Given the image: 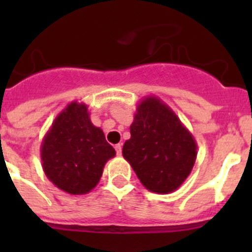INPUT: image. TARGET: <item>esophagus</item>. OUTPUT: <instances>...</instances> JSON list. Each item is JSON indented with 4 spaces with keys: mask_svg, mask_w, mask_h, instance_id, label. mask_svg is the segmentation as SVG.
Instances as JSON below:
<instances>
[{
    "mask_svg": "<svg viewBox=\"0 0 252 252\" xmlns=\"http://www.w3.org/2000/svg\"><path fill=\"white\" fill-rule=\"evenodd\" d=\"M116 149V153H117V155H121L122 154V145L121 144H117V145L115 146Z\"/></svg>",
    "mask_w": 252,
    "mask_h": 252,
    "instance_id": "1",
    "label": "esophagus"
}]
</instances>
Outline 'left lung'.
I'll return each mask as SVG.
<instances>
[{"label": "left lung", "instance_id": "left-lung-1", "mask_svg": "<svg viewBox=\"0 0 252 252\" xmlns=\"http://www.w3.org/2000/svg\"><path fill=\"white\" fill-rule=\"evenodd\" d=\"M122 155L150 192L168 194L184 183L197 159V144L174 111L155 95L137 104Z\"/></svg>", "mask_w": 252, "mask_h": 252}]
</instances>
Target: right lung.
<instances>
[{"label": "right lung", "mask_w": 252, "mask_h": 252, "mask_svg": "<svg viewBox=\"0 0 252 252\" xmlns=\"http://www.w3.org/2000/svg\"><path fill=\"white\" fill-rule=\"evenodd\" d=\"M41 162L48 179L73 195L90 193L116 155L103 131L90 119L88 107L74 101L55 117L41 142Z\"/></svg>", "instance_id": "add662e5"}]
</instances>
